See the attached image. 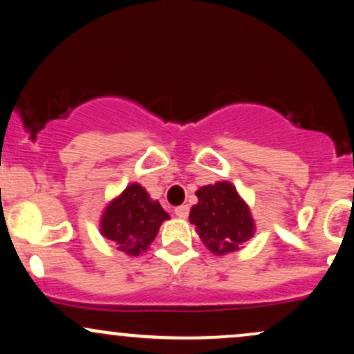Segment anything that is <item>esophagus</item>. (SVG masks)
Segmentation results:
<instances>
[{
    "label": "esophagus",
    "instance_id": "34e87169",
    "mask_svg": "<svg viewBox=\"0 0 354 354\" xmlns=\"http://www.w3.org/2000/svg\"><path fill=\"white\" fill-rule=\"evenodd\" d=\"M174 214H176V216H178V218H181V219L188 218V214H189V206H188V205H181V206H178V208L174 209Z\"/></svg>",
    "mask_w": 354,
    "mask_h": 354
}]
</instances>
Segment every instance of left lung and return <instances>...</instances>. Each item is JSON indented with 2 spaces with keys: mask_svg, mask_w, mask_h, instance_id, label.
Segmentation results:
<instances>
[{
  "mask_svg": "<svg viewBox=\"0 0 354 354\" xmlns=\"http://www.w3.org/2000/svg\"><path fill=\"white\" fill-rule=\"evenodd\" d=\"M198 205L189 211V223L211 253L221 256L238 251L254 234L250 206L230 181L201 186Z\"/></svg>",
  "mask_w": 354,
  "mask_h": 354,
  "instance_id": "left-lung-1",
  "label": "left lung"
}]
</instances>
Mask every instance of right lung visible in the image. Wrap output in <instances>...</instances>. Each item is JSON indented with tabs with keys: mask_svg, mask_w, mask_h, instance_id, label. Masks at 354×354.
I'll return each instance as SVG.
<instances>
[{
	"mask_svg": "<svg viewBox=\"0 0 354 354\" xmlns=\"http://www.w3.org/2000/svg\"><path fill=\"white\" fill-rule=\"evenodd\" d=\"M169 214L148 191L131 183L115 200L109 201L100 221L101 234L115 243L116 250L129 256H140L148 250Z\"/></svg>",
	"mask_w": 354,
	"mask_h": 354,
	"instance_id": "right-lung-1",
	"label": "right lung"
}]
</instances>
